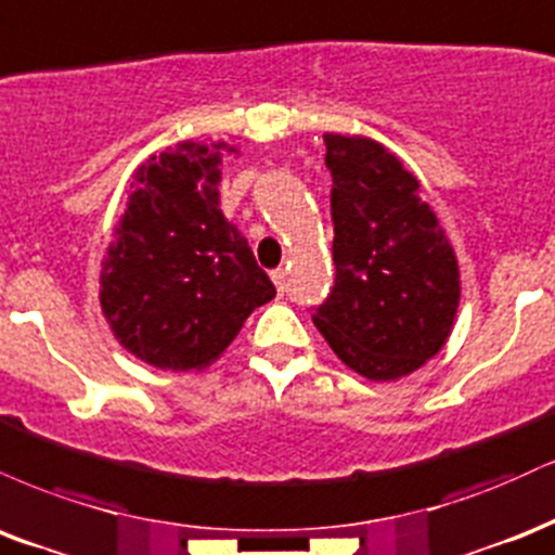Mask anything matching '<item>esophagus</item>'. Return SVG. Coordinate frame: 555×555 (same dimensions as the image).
Listing matches in <instances>:
<instances>
[{"instance_id": "34e87169", "label": "esophagus", "mask_w": 555, "mask_h": 555, "mask_svg": "<svg viewBox=\"0 0 555 555\" xmlns=\"http://www.w3.org/2000/svg\"><path fill=\"white\" fill-rule=\"evenodd\" d=\"M272 283H275L278 293H280V296H283L285 288H288V285H285V270H283V267H278V270H272Z\"/></svg>"}]
</instances>
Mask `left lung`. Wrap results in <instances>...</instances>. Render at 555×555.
<instances>
[{
    "label": "left lung",
    "mask_w": 555,
    "mask_h": 555,
    "mask_svg": "<svg viewBox=\"0 0 555 555\" xmlns=\"http://www.w3.org/2000/svg\"><path fill=\"white\" fill-rule=\"evenodd\" d=\"M332 173L335 285L314 324L348 369L397 382L444 348L460 306V264L418 179L361 134H324Z\"/></svg>",
    "instance_id": "obj_1"
}]
</instances>
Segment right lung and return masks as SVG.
Returning <instances> with one entry per match:
<instances>
[{
    "label": "right lung",
    "mask_w": 555,
    "mask_h": 555,
    "mask_svg": "<svg viewBox=\"0 0 555 555\" xmlns=\"http://www.w3.org/2000/svg\"><path fill=\"white\" fill-rule=\"evenodd\" d=\"M228 142L150 155L101 262V311L124 350L163 371H202L275 285L220 212Z\"/></svg>",
    "instance_id": "right-lung-1"
}]
</instances>
